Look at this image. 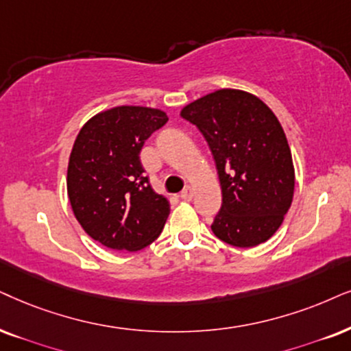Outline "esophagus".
<instances>
[{"mask_svg": "<svg viewBox=\"0 0 351 351\" xmlns=\"http://www.w3.org/2000/svg\"><path fill=\"white\" fill-rule=\"evenodd\" d=\"M193 194H194V191H193V188H191V186H186V188L181 191V199H183V201H191V199H193Z\"/></svg>", "mask_w": 351, "mask_h": 351, "instance_id": "esophagus-1", "label": "esophagus"}]
</instances>
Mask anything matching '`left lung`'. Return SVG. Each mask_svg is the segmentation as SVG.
Masks as SVG:
<instances>
[{
	"mask_svg": "<svg viewBox=\"0 0 351 351\" xmlns=\"http://www.w3.org/2000/svg\"><path fill=\"white\" fill-rule=\"evenodd\" d=\"M181 117L197 126L214 155L221 207L212 232L237 247L267 241L293 201L295 168L283 128L272 110L237 88L194 100Z\"/></svg>",
	"mask_w": 351,
	"mask_h": 351,
	"instance_id": "left-lung-1",
	"label": "left lung"
}]
</instances>
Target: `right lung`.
<instances>
[{"instance_id":"add662e5","label":"right lung","mask_w":351,"mask_h":351,"mask_svg":"<svg viewBox=\"0 0 351 351\" xmlns=\"http://www.w3.org/2000/svg\"><path fill=\"white\" fill-rule=\"evenodd\" d=\"M165 112L123 105L95 114L74 141L68 196L88 237L117 251H139L162 233L170 204L144 176L139 154Z\"/></svg>"}]
</instances>
